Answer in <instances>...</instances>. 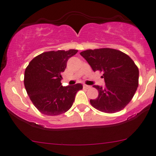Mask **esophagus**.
<instances>
[{
	"mask_svg": "<svg viewBox=\"0 0 156 156\" xmlns=\"http://www.w3.org/2000/svg\"><path fill=\"white\" fill-rule=\"evenodd\" d=\"M83 88L86 89H89V88H90L91 87L90 86H88V85H83Z\"/></svg>",
	"mask_w": 156,
	"mask_h": 156,
	"instance_id": "esophagus-1",
	"label": "esophagus"
}]
</instances>
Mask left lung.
I'll return each instance as SVG.
<instances>
[{
	"instance_id": "left-lung-1",
	"label": "left lung",
	"mask_w": 156,
	"mask_h": 156,
	"mask_svg": "<svg viewBox=\"0 0 156 156\" xmlns=\"http://www.w3.org/2000/svg\"><path fill=\"white\" fill-rule=\"evenodd\" d=\"M80 54L93 71L103 73L105 85L93 86L98 91V96L90 101L92 106L108 113L123 110L138 86L139 70L134 61L123 52L108 48L86 50Z\"/></svg>"
}]
</instances>
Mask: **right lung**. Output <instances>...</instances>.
Wrapping results in <instances>:
<instances>
[{
	"label": "right lung",
	"mask_w": 156,
	"mask_h": 156,
	"mask_svg": "<svg viewBox=\"0 0 156 156\" xmlns=\"http://www.w3.org/2000/svg\"><path fill=\"white\" fill-rule=\"evenodd\" d=\"M78 50L45 52L35 57L27 66L24 86L33 105L41 113L58 115L68 111L73 105L76 95L82 84L63 86L61 73L68 60Z\"/></svg>",
	"instance_id": "1"
}]
</instances>
